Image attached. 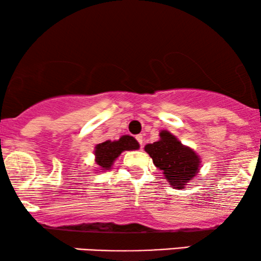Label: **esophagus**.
<instances>
[{"label":"esophagus","instance_id":"34e87169","mask_svg":"<svg viewBox=\"0 0 261 261\" xmlns=\"http://www.w3.org/2000/svg\"><path fill=\"white\" fill-rule=\"evenodd\" d=\"M136 139H137V142L139 143V145H143V136L142 135H137L136 136Z\"/></svg>","mask_w":261,"mask_h":261}]
</instances>
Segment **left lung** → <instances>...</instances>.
I'll return each mask as SVG.
<instances>
[{
  "instance_id": "1",
  "label": "left lung",
  "mask_w": 261,
  "mask_h": 261,
  "mask_svg": "<svg viewBox=\"0 0 261 261\" xmlns=\"http://www.w3.org/2000/svg\"><path fill=\"white\" fill-rule=\"evenodd\" d=\"M161 139L145 145V151L155 166L163 171L172 187L182 189L199 170V156L192 149L182 145L170 132L162 131Z\"/></svg>"
}]
</instances>
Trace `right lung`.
<instances>
[{
    "label": "right lung",
    "mask_w": 261,
    "mask_h": 261,
    "mask_svg": "<svg viewBox=\"0 0 261 261\" xmlns=\"http://www.w3.org/2000/svg\"><path fill=\"white\" fill-rule=\"evenodd\" d=\"M139 148L138 142L131 136H123L119 141L111 142L106 141L95 146V162L100 168L110 169L117 157L122 153L124 150H136Z\"/></svg>",
    "instance_id": "add662e5"
}]
</instances>
